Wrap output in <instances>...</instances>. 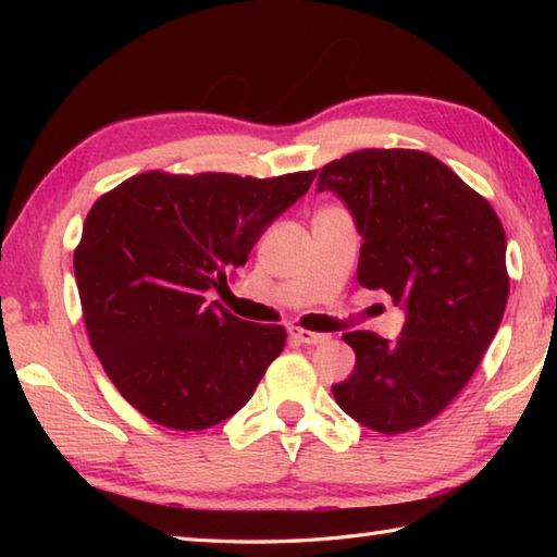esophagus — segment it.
<instances>
[{
    "label": "esophagus",
    "instance_id": "obj_1",
    "mask_svg": "<svg viewBox=\"0 0 557 557\" xmlns=\"http://www.w3.org/2000/svg\"><path fill=\"white\" fill-rule=\"evenodd\" d=\"M289 335L301 342V345H309V347H315V345H325V342L330 339V335H323V333H313V330H304L299 325H292L289 327Z\"/></svg>",
    "mask_w": 557,
    "mask_h": 557
}]
</instances>
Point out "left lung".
I'll return each instance as SVG.
<instances>
[{
	"label": "left lung",
	"mask_w": 557,
	"mask_h": 557,
	"mask_svg": "<svg viewBox=\"0 0 557 557\" xmlns=\"http://www.w3.org/2000/svg\"><path fill=\"white\" fill-rule=\"evenodd\" d=\"M325 188L363 236L359 285L407 306L397 342L371 330L342 335L357 366L333 395L371 431L421 429L465 389L500 327L510 294L500 218L447 164L411 148L327 162L318 174Z\"/></svg>",
	"instance_id": "8db88e82"
}]
</instances>
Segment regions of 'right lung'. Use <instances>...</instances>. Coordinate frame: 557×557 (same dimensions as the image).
Returning a JSON list of instances; mask_svg holds the SVG:
<instances>
[{"instance_id": "obj_1", "label": "right lung", "mask_w": 557, "mask_h": 557, "mask_svg": "<svg viewBox=\"0 0 557 557\" xmlns=\"http://www.w3.org/2000/svg\"><path fill=\"white\" fill-rule=\"evenodd\" d=\"M311 172H140L92 203L74 272L92 351L128 405L164 429L203 431L239 411L287 342L208 289L227 287L258 236L309 191Z\"/></svg>"}]
</instances>
